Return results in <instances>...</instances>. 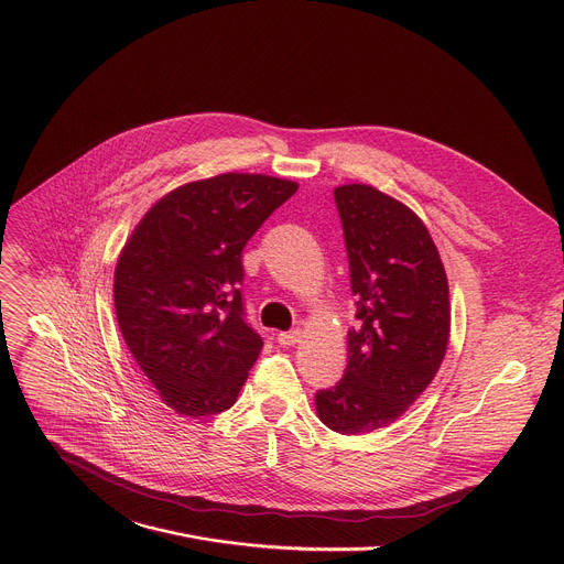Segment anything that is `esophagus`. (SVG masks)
<instances>
[{
  "instance_id": "esophagus-1",
  "label": "esophagus",
  "mask_w": 564,
  "mask_h": 564,
  "mask_svg": "<svg viewBox=\"0 0 564 564\" xmlns=\"http://www.w3.org/2000/svg\"><path fill=\"white\" fill-rule=\"evenodd\" d=\"M276 339H279V344H281V346H292V344H296V341L301 339V330H299V328H294V330L279 333V335H276Z\"/></svg>"
}]
</instances>
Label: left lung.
<instances>
[{
  "mask_svg": "<svg viewBox=\"0 0 564 564\" xmlns=\"http://www.w3.org/2000/svg\"><path fill=\"white\" fill-rule=\"evenodd\" d=\"M357 326L344 378L315 395L339 434L387 427L434 380L449 339V290L438 249L398 199L367 184L335 188Z\"/></svg>",
  "mask_w": 564,
  "mask_h": 564,
  "instance_id": "1",
  "label": "left lung"
}]
</instances>
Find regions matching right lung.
Listing matches in <instances>:
<instances>
[{"instance_id": "add662e5", "label": "right lung", "mask_w": 564, "mask_h": 564, "mask_svg": "<svg viewBox=\"0 0 564 564\" xmlns=\"http://www.w3.org/2000/svg\"><path fill=\"white\" fill-rule=\"evenodd\" d=\"M296 188L249 173L191 182L164 195L126 242L117 322L175 414L214 416L236 402L263 348L245 319L242 249Z\"/></svg>"}]
</instances>
